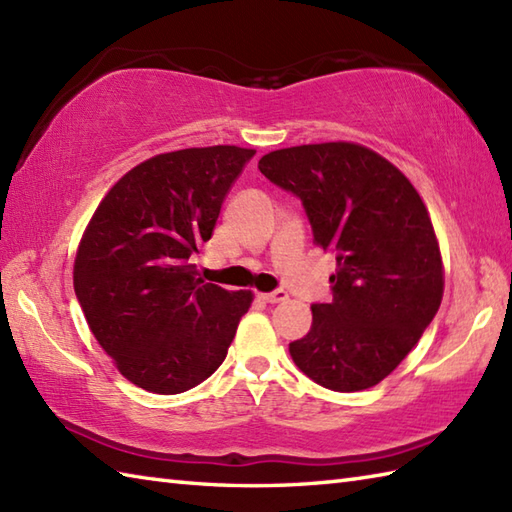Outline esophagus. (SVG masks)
Masks as SVG:
<instances>
[{
	"label": "esophagus",
	"mask_w": 512,
	"mask_h": 512,
	"mask_svg": "<svg viewBox=\"0 0 512 512\" xmlns=\"http://www.w3.org/2000/svg\"><path fill=\"white\" fill-rule=\"evenodd\" d=\"M262 297L264 301H268V303H279V301H286L288 299V295L284 290H275V292H262Z\"/></svg>",
	"instance_id": "34e87169"
}]
</instances>
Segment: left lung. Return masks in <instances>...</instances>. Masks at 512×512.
Wrapping results in <instances>:
<instances>
[{
  "label": "left lung",
  "mask_w": 512,
  "mask_h": 512,
  "mask_svg": "<svg viewBox=\"0 0 512 512\" xmlns=\"http://www.w3.org/2000/svg\"><path fill=\"white\" fill-rule=\"evenodd\" d=\"M259 171L301 198L314 244L336 250L334 297L312 306L292 361L332 391L378 385L420 341L444 292L420 193L387 158L345 140L270 151Z\"/></svg>",
  "instance_id": "obj_1"
}]
</instances>
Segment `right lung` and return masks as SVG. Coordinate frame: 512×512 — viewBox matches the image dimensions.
Listing matches in <instances>:
<instances>
[{"label":"right lung","instance_id":"right-lung-1","mask_svg":"<svg viewBox=\"0 0 512 512\" xmlns=\"http://www.w3.org/2000/svg\"><path fill=\"white\" fill-rule=\"evenodd\" d=\"M255 149L191 147L129 169L96 206L74 259V292L129 383L182 394L226 358L250 290L198 277L222 202Z\"/></svg>","mask_w":512,"mask_h":512}]
</instances>
